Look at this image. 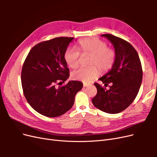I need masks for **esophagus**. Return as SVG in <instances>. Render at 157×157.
I'll list each match as a JSON object with an SVG mask.
<instances>
[{
  "instance_id": "1",
  "label": "esophagus",
  "mask_w": 157,
  "mask_h": 157,
  "mask_svg": "<svg viewBox=\"0 0 157 157\" xmlns=\"http://www.w3.org/2000/svg\"><path fill=\"white\" fill-rule=\"evenodd\" d=\"M89 86V84L87 83H83V86L84 87H88Z\"/></svg>"
}]
</instances>
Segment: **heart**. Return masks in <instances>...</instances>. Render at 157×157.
I'll return each mask as SVG.
<instances>
[{"label": "heart", "mask_w": 157, "mask_h": 157, "mask_svg": "<svg viewBox=\"0 0 157 157\" xmlns=\"http://www.w3.org/2000/svg\"><path fill=\"white\" fill-rule=\"evenodd\" d=\"M78 49L82 55L90 54L88 67L74 71L71 76L75 80L90 82L96 78L98 69L102 73L110 70L116 59L115 50L108 47L105 41L97 37L85 38L78 42ZM80 52L73 48H67L64 53V59L70 67L76 68L79 65Z\"/></svg>", "instance_id": "heart-1"}]
</instances>
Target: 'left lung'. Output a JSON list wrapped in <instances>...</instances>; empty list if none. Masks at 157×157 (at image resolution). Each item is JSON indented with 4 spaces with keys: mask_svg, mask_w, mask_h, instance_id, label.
<instances>
[{
    "mask_svg": "<svg viewBox=\"0 0 157 157\" xmlns=\"http://www.w3.org/2000/svg\"><path fill=\"white\" fill-rule=\"evenodd\" d=\"M115 47L116 59L111 71L99 80L109 90L95 82L97 94L94 105L103 112L116 114L124 111L134 101L143 77L141 63L136 49L126 40L111 34H103Z\"/></svg>",
    "mask_w": 157,
    "mask_h": 157,
    "instance_id": "left-lung-1",
    "label": "left lung"
}]
</instances>
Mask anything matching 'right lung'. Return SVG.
I'll return each instance as SVG.
<instances>
[{
    "label": "right lung",
    "instance_id": "add662e5",
    "mask_svg": "<svg viewBox=\"0 0 157 157\" xmlns=\"http://www.w3.org/2000/svg\"><path fill=\"white\" fill-rule=\"evenodd\" d=\"M73 39L61 36L41 42L33 47L23 63L21 80L25 98L44 116L56 117L68 111L83 86L76 80L60 86L69 77L64 53Z\"/></svg>",
    "mask_w": 157,
    "mask_h": 157
}]
</instances>
